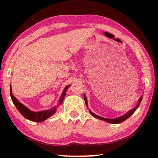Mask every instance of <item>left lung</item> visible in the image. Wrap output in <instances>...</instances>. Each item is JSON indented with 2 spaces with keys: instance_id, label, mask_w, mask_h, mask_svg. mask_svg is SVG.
<instances>
[{
  "instance_id": "left-lung-1",
  "label": "left lung",
  "mask_w": 158,
  "mask_h": 158,
  "mask_svg": "<svg viewBox=\"0 0 158 158\" xmlns=\"http://www.w3.org/2000/svg\"><path fill=\"white\" fill-rule=\"evenodd\" d=\"M141 99H142V98H140L138 100V104L137 105L135 106V108L131 109V110H130L128 112H127L126 114H125V115H123V116H122L121 117H118V118H114V119H108V118H102V117H100L98 116V115H95V114L92 113L91 111H90V114L92 115V116L93 117L96 118H98V119H100V120H102V121H106L108 123H113V124H117V123H122L124 121H125V120L127 119L128 118H129L131 115H132L134 112H135L136 111V109H137L139 106L140 103H141ZM84 100H85V105H87V99H86V97H85V95H84Z\"/></svg>"
}]
</instances>
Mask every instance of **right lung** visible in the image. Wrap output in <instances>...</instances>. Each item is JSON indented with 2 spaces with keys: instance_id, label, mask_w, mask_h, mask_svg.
<instances>
[{
  "instance_id": "right-lung-1",
  "label": "right lung",
  "mask_w": 158,
  "mask_h": 158,
  "mask_svg": "<svg viewBox=\"0 0 158 158\" xmlns=\"http://www.w3.org/2000/svg\"><path fill=\"white\" fill-rule=\"evenodd\" d=\"M69 86V85H67V86L65 88V89H64L63 92L62 93V95H61L60 98L59 99V100H58L59 104H61L63 102L64 97H65V93H66V90ZM10 96H11L13 103H14V105L18 109V111L21 114V115H22L24 118H27L28 120H30V121H35V122L44 121V120L47 119L48 118H49L51 116H52V115L55 113L56 111V106H53V108L49 109V110L42 111L39 112H34V111H31L30 109H28L26 106H25L24 105H22V104L20 103L17 100V99L12 95L11 85H10Z\"/></svg>"
}]
</instances>
